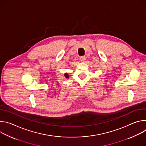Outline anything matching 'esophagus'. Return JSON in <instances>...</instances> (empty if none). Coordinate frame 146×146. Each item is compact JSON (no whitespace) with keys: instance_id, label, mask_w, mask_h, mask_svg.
Instances as JSON below:
<instances>
[{"instance_id":"obj_1","label":"esophagus","mask_w":146,"mask_h":146,"mask_svg":"<svg viewBox=\"0 0 146 146\" xmlns=\"http://www.w3.org/2000/svg\"><path fill=\"white\" fill-rule=\"evenodd\" d=\"M86 58L85 56H81L80 57V60L81 62H84L86 60Z\"/></svg>"}]
</instances>
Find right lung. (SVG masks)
Wrapping results in <instances>:
<instances>
[{
	"mask_svg": "<svg viewBox=\"0 0 146 146\" xmlns=\"http://www.w3.org/2000/svg\"><path fill=\"white\" fill-rule=\"evenodd\" d=\"M65 77L66 78H69V75H68L67 73H65Z\"/></svg>",
	"mask_w": 146,
	"mask_h": 146,
	"instance_id": "obj_1",
	"label": "right lung"
}]
</instances>
